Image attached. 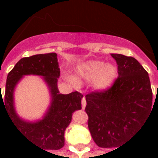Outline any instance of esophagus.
<instances>
[{"instance_id": "esophagus-1", "label": "esophagus", "mask_w": 158, "mask_h": 158, "mask_svg": "<svg viewBox=\"0 0 158 158\" xmlns=\"http://www.w3.org/2000/svg\"><path fill=\"white\" fill-rule=\"evenodd\" d=\"M81 103H82V108L83 109H85V106H86V100H85V96H84V97L82 98Z\"/></svg>"}]
</instances>
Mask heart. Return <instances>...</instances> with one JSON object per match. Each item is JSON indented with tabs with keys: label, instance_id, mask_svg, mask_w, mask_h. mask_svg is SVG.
<instances>
[{
	"label": "heart",
	"instance_id": "b5f03b06",
	"mask_svg": "<svg viewBox=\"0 0 158 158\" xmlns=\"http://www.w3.org/2000/svg\"><path fill=\"white\" fill-rule=\"evenodd\" d=\"M118 69L112 63H104L99 60H90L80 64L78 68L79 79L89 81L98 90L109 88L116 79Z\"/></svg>",
	"mask_w": 158,
	"mask_h": 158
}]
</instances>
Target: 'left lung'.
Instances as JSON below:
<instances>
[{"mask_svg":"<svg viewBox=\"0 0 158 158\" xmlns=\"http://www.w3.org/2000/svg\"><path fill=\"white\" fill-rule=\"evenodd\" d=\"M111 56L118 64V79L109 89L85 96L89 132L103 148L129 139L148 118L153 104L148 73L140 63L132 56Z\"/></svg>","mask_w":158,"mask_h":158,"instance_id":"obj_1","label":"left lung"}]
</instances>
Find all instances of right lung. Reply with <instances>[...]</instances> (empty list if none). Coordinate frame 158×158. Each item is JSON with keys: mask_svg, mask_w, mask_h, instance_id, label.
I'll return each mask as SVG.
<instances>
[{"mask_svg": "<svg viewBox=\"0 0 158 158\" xmlns=\"http://www.w3.org/2000/svg\"><path fill=\"white\" fill-rule=\"evenodd\" d=\"M43 77L51 94V104L41 119L35 122L21 119L14 106L15 87L23 76ZM60 69L56 53L38 54L20 59L6 78L5 96L1 102L15 127L42 150H59L64 146V132L72 120L73 113L81 109L83 95L78 91L63 95L59 93L57 79Z\"/></svg>", "mask_w": 158, "mask_h": 158, "instance_id": "obj_1", "label": "right lung"}]
</instances>
